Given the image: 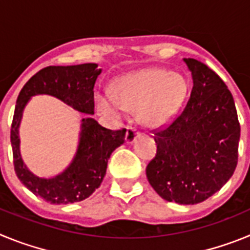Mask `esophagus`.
I'll return each mask as SVG.
<instances>
[{"label": "esophagus", "instance_id": "34e87169", "mask_svg": "<svg viewBox=\"0 0 250 250\" xmlns=\"http://www.w3.org/2000/svg\"><path fill=\"white\" fill-rule=\"evenodd\" d=\"M139 136V132L136 131L135 129H132V127H129L126 131V135H125V141H126L127 144H132L135 139Z\"/></svg>", "mask_w": 250, "mask_h": 250}]
</instances>
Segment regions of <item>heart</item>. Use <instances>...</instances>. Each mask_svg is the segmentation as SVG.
<instances>
[{"mask_svg": "<svg viewBox=\"0 0 250 250\" xmlns=\"http://www.w3.org/2000/svg\"><path fill=\"white\" fill-rule=\"evenodd\" d=\"M188 92L182 75L167 68L150 67L130 72L116 80L114 92L100 91L98 109L105 116L121 120L126 110H138V118L149 129H160L175 118Z\"/></svg>", "mask_w": 250, "mask_h": 250, "instance_id": "obj_1", "label": "heart"}]
</instances>
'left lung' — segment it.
I'll use <instances>...</instances> for the list:
<instances>
[{
	"instance_id": "8db88e82",
	"label": "left lung",
	"mask_w": 250,
	"mask_h": 250,
	"mask_svg": "<svg viewBox=\"0 0 250 250\" xmlns=\"http://www.w3.org/2000/svg\"><path fill=\"white\" fill-rule=\"evenodd\" d=\"M193 79L187 106L155 132V158L146 167L154 190L167 202L193 205L222 189L238 163L240 125L231 92L205 63L184 59Z\"/></svg>"
}]
</instances>
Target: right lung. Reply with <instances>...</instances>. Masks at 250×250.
<instances>
[{
    "label": "right lung",
    "mask_w": 250,
    "mask_h": 250,
    "mask_svg": "<svg viewBox=\"0 0 250 250\" xmlns=\"http://www.w3.org/2000/svg\"><path fill=\"white\" fill-rule=\"evenodd\" d=\"M101 68L98 63L48 66L40 70L22 87L16 101L11 126V145L15 171L20 182L51 204H71L89 198L106 174L107 160L124 144L126 130L105 129L91 118L94 115V86ZM50 94L88 115L82 121L81 138L69 167L52 178H40L25 167L19 151L18 129L21 114L32 96Z\"/></svg>",
    "instance_id": "add662e5"
}]
</instances>
